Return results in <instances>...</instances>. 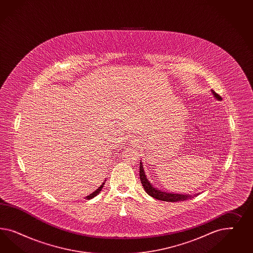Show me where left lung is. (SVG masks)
I'll return each mask as SVG.
<instances>
[{
	"mask_svg": "<svg viewBox=\"0 0 253 253\" xmlns=\"http://www.w3.org/2000/svg\"><path fill=\"white\" fill-rule=\"evenodd\" d=\"M212 94L214 95V97H216L218 100H222V97L216 93L214 91H211ZM140 180H141V183L144 186V189L145 191L151 196L154 199H159V200H162V201H167V202H177V201H183V200H186V199H191L197 196V195H183V194H171V193H167V192H162L154 187L152 184L148 181V179L146 178V172H145V169L143 167V164L142 162H140Z\"/></svg>",
	"mask_w": 253,
	"mask_h": 253,
	"instance_id": "1",
	"label": "left lung"
}]
</instances>
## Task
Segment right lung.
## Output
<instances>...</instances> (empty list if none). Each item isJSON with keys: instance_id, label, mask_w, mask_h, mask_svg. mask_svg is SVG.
<instances>
[{"instance_id": "obj_1", "label": "right lung", "mask_w": 253, "mask_h": 253, "mask_svg": "<svg viewBox=\"0 0 253 253\" xmlns=\"http://www.w3.org/2000/svg\"><path fill=\"white\" fill-rule=\"evenodd\" d=\"M104 184H105V183H103V184H101L100 185L99 187H98V189H96L95 191L92 192V194H90L89 196H87L85 199H92V198H94V197H96L98 194H99L100 191L102 190V188L104 187Z\"/></svg>"}]
</instances>
